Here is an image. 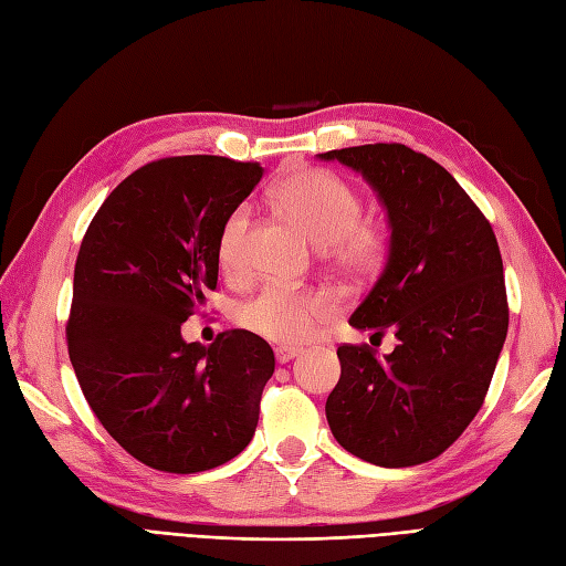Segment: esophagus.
<instances>
[{
  "label": "esophagus",
  "mask_w": 566,
  "mask_h": 566,
  "mask_svg": "<svg viewBox=\"0 0 566 566\" xmlns=\"http://www.w3.org/2000/svg\"><path fill=\"white\" fill-rule=\"evenodd\" d=\"M301 354V346H277L274 349V356H277V364H289V360L296 358Z\"/></svg>",
  "instance_id": "esophagus-1"
}]
</instances>
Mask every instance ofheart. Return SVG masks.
Here are the masks:
<instances>
[{"label": "heart", "mask_w": 566, "mask_h": 566, "mask_svg": "<svg viewBox=\"0 0 566 566\" xmlns=\"http://www.w3.org/2000/svg\"><path fill=\"white\" fill-rule=\"evenodd\" d=\"M280 206L325 245V260L346 274L366 277L378 272L389 253L385 224L366 220L356 188L327 169H298L274 188ZM251 208L229 212L220 231V263L229 274H241L249 263ZM332 313V301L311 289L268 286L239 311L243 329L272 342H303Z\"/></svg>", "instance_id": "heart-1"}]
</instances>
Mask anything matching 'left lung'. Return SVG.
<instances>
[{"instance_id": "left-lung-1", "label": "left lung", "mask_w": 566, "mask_h": 566, "mask_svg": "<svg viewBox=\"0 0 566 566\" xmlns=\"http://www.w3.org/2000/svg\"><path fill=\"white\" fill-rule=\"evenodd\" d=\"M364 174L389 217L385 270L352 325L399 344L337 349L325 413L354 457L403 469L440 457L481 411L510 327L502 255L485 214L442 165L401 143L329 150Z\"/></svg>"}]
</instances>
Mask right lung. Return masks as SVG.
Wrapping results in <instances>:
<instances>
[{"mask_svg":"<svg viewBox=\"0 0 566 566\" xmlns=\"http://www.w3.org/2000/svg\"><path fill=\"white\" fill-rule=\"evenodd\" d=\"M263 177L258 163L163 157L114 188L81 241L66 323L71 366L97 421L167 473L222 467L251 442L270 344L249 329L186 344L217 289L220 231Z\"/></svg>","mask_w":566,"mask_h":566,"instance_id":"add662e5","label":"right lung"}]
</instances>
